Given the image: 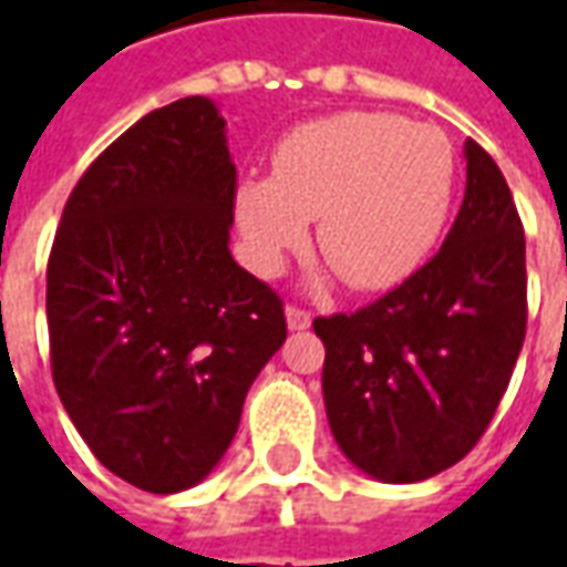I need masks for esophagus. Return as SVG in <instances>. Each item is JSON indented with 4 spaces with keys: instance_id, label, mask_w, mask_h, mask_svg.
<instances>
[{
    "instance_id": "obj_1",
    "label": "esophagus",
    "mask_w": 567,
    "mask_h": 567,
    "mask_svg": "<svg viewBox=\"0 0 567 567\" xmlns=\"http://www.w3.org/2000/svg\"><path fill=\"white\" fill-rule=\"evenodd\" d=\"M285 319H288V328H291V331H307L309 324H312V312L303 307H297V303H288V307H285Z\"/></svg>"
}]
</instances>
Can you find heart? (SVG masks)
<instances>
[{
    "label": "heart",
    "instance_id": "1",
    "mask_svg": "<svg viewBox=\"0 0 567 567\" xmlns=\"http://www.w3.org/2000/svg\"><path fill=\"white\" fill-rule=\"evenodd\" d=\"M455 148L434 124L389 112H340L291 130L270 178H248L236 221L255 270L276 276L307 246L355 291H382L422 267L450 218Z\"/></svg>",
    "mask_w": 567,
    "mask_h": 567
}]
</instances>
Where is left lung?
<instances>
[{
	"instance_id": "1",
	"label": "left lung",
	"mask_w": 567,
	"mask_h": 567,
	"mask_svg": "<svg viewBox=\"0 0 567 567\" xmlns=\"http://www.w3.org/2000/svg\"><path fill=\"white\" fill-rule=\"evenodd\" d=\"M467 185L434 258L358 312L312 321L321 392L346 458L419 483L483 437L525 340V234L498 163L464 145Z\"/></svg>"
}]
</instances>
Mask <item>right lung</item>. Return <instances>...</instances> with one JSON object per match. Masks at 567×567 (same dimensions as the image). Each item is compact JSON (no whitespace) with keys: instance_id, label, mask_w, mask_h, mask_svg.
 Segmentation results:
<instances>
[{"instance_id":"add662e5","label":"right lung","mask_w":567,"mask_h":567,"mask_svg":"<svg viewBox=\"0 0 567 567\" xmlns=\"http://www.w3.org/2000/svg\"><path fill=\"white\" fill-rule=\"evenodd\" d=\"M236 166L206 96L154 109L72 187L48 258L51 373L130 486H197L288 337L282 297L230 255Z\"/></svg>"}]
</instances>
